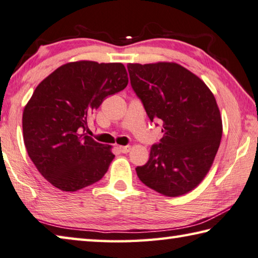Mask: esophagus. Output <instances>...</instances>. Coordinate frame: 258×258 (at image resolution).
I'll list each match as a JSON object with an SVG mask.
<instances>
[{
  "label": "esophagus",
  "instance_id": "34e87169",
  "mask_svg": "<svg viewBox=\"0 0 258 258\" xmlns=\"http://www.w3.org/2000/svg\"><path fill=\"white\" fill-rule=\"evenodd\" d=\"M119 150L121 153H128L130 151V146H119Z\"/></svg>",
  "mask_w": 258,
  "mask_h": 258
}]
</instances>
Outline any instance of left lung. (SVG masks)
Listing matches in <instances>:
<instances>
[{"instance_id": "1", "label": "left lung", "mask_w": 258, "mask_h": 258, "mask_svg": "<svg viewBox=\"0 0 258 258\" xmlns=\"http://www.w3.org/2000/svg\"><path fill=\"white\" fill-rule=\"evenodd\" d=\"M132 87L150 120L163 122V137L136 172L168 197L192 190L209 172L222 137V119L204 81L174 62L129 63Z\"/></svg>"}]
</instances>
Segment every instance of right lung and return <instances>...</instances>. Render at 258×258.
Returning <instances> with one entry per match:
<instances>
[{
  "mask_svg": "<svg viewBox=\"0 0 258 258\" xmlns=\"http://www.w3.org/2000/svg\"><path fill=\"white\" fill-rule=\"evenodd\" d=\"M128 85L122 63L69 62L37 87L22 113L26 150L39 173L62 191H77L103 178L114 154L83 134L105 97Z\"/></svg>",
  "mask_w": 258,
  "mask_h": 258,
  "instance_id": "obj_1",
  "label": "right lung"
}]
</instances>
